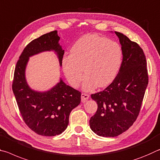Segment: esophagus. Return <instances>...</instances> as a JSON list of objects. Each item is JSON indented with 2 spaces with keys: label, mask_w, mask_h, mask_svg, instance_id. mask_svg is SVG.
Here are the masks:
<instances>
[{
  "label": "esophagus",
  "mask_w": 160,
  "mask_h": 160,
  "mask_svg": "<svg viewBox=\"0 0 160 160\" xmlns=\"http://www.w3.org/2000/svg\"><path fill=\"white\" fill-rule=\"evenodd\" d=\"M88 98H89V95H88V94L85 93H82V102H86L88 100Z\"/></svg>",
  "instance_id": "esophagus-1"
}]
</instances>
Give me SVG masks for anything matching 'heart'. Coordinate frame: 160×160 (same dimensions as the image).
I'll list each match as a JSON object with an SVG mask.
<instances>
[{"label": "heart", "mask_w": 160, "mask_h": 160, "mask_svg": "<svg viewBox=\"0 0 160 160\" xmlns=\"http://www.w3.org/2000/svg\"><path fill=\"white\" fill-rule=\"evenodd\" d=\"M122 50L115 41L98 35H86L77 41L71 55L62 60V67L68 82L77 87L85 77L83 88L91 91L96 86L104 87L111 83L121 66Z\"/></svg>", "instance_id": "1"}]
</instances>
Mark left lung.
<instances>
[{"label":"left lung","mask_w":160,"mask_h":160,"mask_svg":"<svg viewBox=\"0 0 160 160\" xmlns=\"http://www.w3.org/2000/svg\"><path fill=\"white\" fill-rule=\"evenodd\" d=\"M122 50V61L117 76L108 87L91 94L98 104L91 118L92 131L102 137L122 134L139 115L148 84L146 57L142 49L122 33L115 32Z\"/></svg>","instance_id":"8db88e82"}]
</instances>
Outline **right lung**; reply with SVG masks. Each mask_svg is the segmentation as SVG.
<instances>
[{
  "label": "right lung",
  "mask_w": 160,
  "mask_h": 160,
  "mask_svg": "<svg viewBox=\"0 0 160 160\" xmlns=\"http://www.w3.org/2000/svg\"><path fill=\"white\" fill-rule=\"evenodd\" d=\"M57 31L44 34L30 42L16 64L12 91L25 124L37 134L55 136L61 134L69 124L71 111L81 103V92L67 85L62 78L50 90L40 92L28 84L25 69L29 58L46 51H54L62 66L64 54L59 44Z\"/></svg>",
  "instance_id": "right-lung-1"
}]
</instances>
